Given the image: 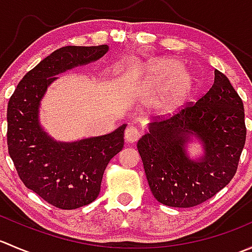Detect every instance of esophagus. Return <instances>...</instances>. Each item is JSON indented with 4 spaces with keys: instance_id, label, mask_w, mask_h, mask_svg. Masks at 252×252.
Returning a JSON list of instances; mask_svg holds the SVG:
<instances>
[{
    "instance_id": "esophagus-1",
    "label": "esophagus",
    "mask_w": 252,
    "mask_h": 252,
    "mask_svg": "<svg viewBox=\"0 0 252 252\" xmlns=\"http://www.w3.org/2000/svg\"><path fill=\"white\" fill-rule=\"evenodd\" d=\"M140 138V133H139L138 129L135 128H126V131H124V139L128 144H133V142H136Z\"/></svg>"
}]
</instances>
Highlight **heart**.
Segmentation results:
<instances>
[{
	"instance_id": "heart-1",
	"label": "heart",
	"mask_w": 252,
	"mask_h": 252,
	"mask_svg": "<svg viewBox=\"0 0 252 252\" xmlns=\"http://www.w3.org/2000/svg\"><path fill=\"white\" fill-rule=\"evenodd\" d=\"M197 77L179 60L152 58L138 72L136 93L142 103L151 105L159 114H171L183 107L195 94Z\"/></svg>"
}]
</instances>
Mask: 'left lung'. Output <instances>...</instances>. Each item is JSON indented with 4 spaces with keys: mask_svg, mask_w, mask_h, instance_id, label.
I'll use <instances>...</instances> for the list:
<instances>
[{
    "mask_svg": "<svg viewBox=\"0 0 252 252\" xmlns=\"http://www.w3.org/2000/svg\"><path fill=\"white\" fill-rule=\"evenodd\" d=\"M244 105L229 79L215 70L212 88L195 105L149 123L138 151L155 199L171 207H194L215 196L234 177L245 145ZM200 142L203 154L187 151Z\"/></svg>",
    "mask_w": 252,
    "mask_h": 252,
    "instance_id": "obj_1",
    "label": "left lung"
}]
</instances>
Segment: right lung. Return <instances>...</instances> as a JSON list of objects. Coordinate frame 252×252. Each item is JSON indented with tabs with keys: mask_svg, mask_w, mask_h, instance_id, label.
Returning <instances> with one entry per match:
<instances>
[{
	"mask_svg": "<svg viewBox=\"0 0 252 252\" xmlns=\"http://www.w3.org/2000/svg\"><path fill=\"white\" fill-rule=\"evenodd\" d=\"M108 50L107 45L58 48L24 75L9 98L7 144L18 175L28 189L62 210L96 200L108 162L123 149L126 124L105 135L57 141L40 123L41 100L58 74L96 62Z\"/></svg>",
	"mask_w": 252,
	"mask_h": 252,
	"instance_id": "1",
	"label": "right lung"
}]
</instances>
